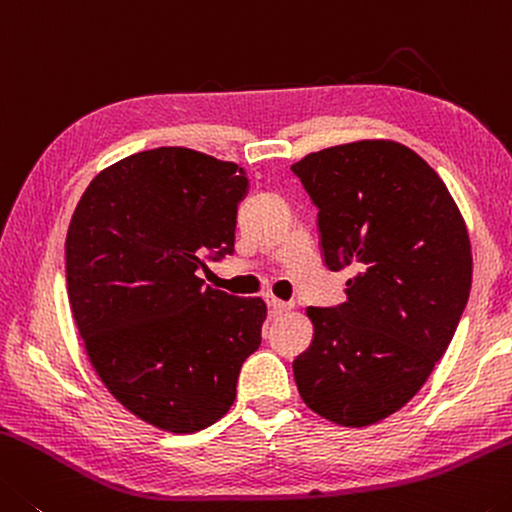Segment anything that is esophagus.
<instances>
[{
    "instance_id": "34e87169",
    "label": "esophagus",
    "mask_w": 512,
    "mask_h": 512,
    "mask_svg": "<svg viewBox=\"0 0 512 512\" xmlns=\"http://www.w3.org/2000/svg\"><path fill=\"white\" fill-rule=\"evenodd\" d=\"M267 306H270L272 315H281V313L292 311L290 301H281V299H276V297H267Z\"/></svg>"
}]
</instances>
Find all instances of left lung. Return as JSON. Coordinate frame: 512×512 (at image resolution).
Masks as SVG:
<instances>
[{"mask_svg":"<svg viewBox=\"0 0 512 512\" xmlns=\"http://www.w3.org/2000/svg\"><path fill=\"white\" fill-rule=\"evenodd\" d=\"M317 206L324 263L354 267L347 301L308 308L313 342L292 363L301 399L342 426H370L417 395L472 288L456 201L433 167L392 140H360L290 167Z\"/></svg>","mask_w":512,"mask_h":512,"instance_id":"8db88e82","label":"left lung"}]
</instances>
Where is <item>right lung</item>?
Returning <instances> with one entry per match:
<instances>
[{
    "label": "right lung",
    "mask_w": 512,
    "mask_h": 512,
    "mask_svg": "<svg viewBox=\"0 0 512 512\" xmlns=\"http://www.w3.org/2000/svg\"><path fill=\"white\" fill-rule=\"evenodd\" d=\"M249 181L236 163L156 147L99 172L65 240L67 295L108 392L147 424L195 433L236 401L267 306L206 286L233 254Z\"/></svg>",
    "instance_id": "1"
}]
</instances>
